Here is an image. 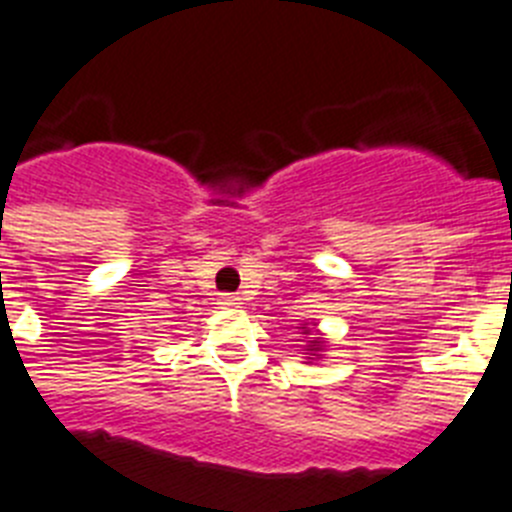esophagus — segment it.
Wrapping results in <instances>:
<instances>
[{
    "mask_svg": "<svg viewBox=\"0 0 512 512\" xmlns=\"http://www.w3.org/2000/svg\"><path fill=\"white\" fill-rule=\"evenodd\" d=\"M220 305H222V308H238L240 298H238V295H225V298L220 300Z\"/></svg>",
    "mask_w": 512,
    "mask_h": 512,
    "instance_id": "1",
    "label": "esophagus"
}]
</instances>
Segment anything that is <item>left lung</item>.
Returning <instances> with one entry per match:
<instances>
[{"instance_id": "left-lung-1", "label": "left lung", "mask_w": 512, "mask_h": 512, "mask_svg": "<svg viewBox=\"0 0 512 512\" xmlns=\"http://www.w3.org/2000/svg\"><path fill=\"white\" fill-rule=\"evenodd\" d=\"M298 329H300V334L305 336L303 355L308 357V362L321 360V355H323V352H326V347H329V344H326V339H323V334H321V331H318L316 321L300 323Z\"/></svg>"}]
</instances>
